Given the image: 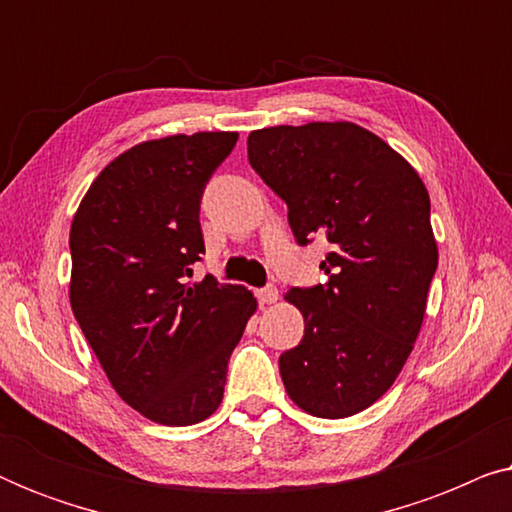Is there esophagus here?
I'll return each instance as SVG.
<instances>
[{"label":"esophagus","mask_w":512,"mask_h":512,"mask_svg":"<svg viewBox=\"0 0 512 512\" xmlns=\"http://www.w3.org/2000/svg\"><path fill=\"white\" fill-rule=\"evenodd\" d=\"M256 298L261 305H272V303H277L279 291L275 289V286H263V289L256 291Z\"/></svg>","instance_id":"esophagus-1"}]
</instances>
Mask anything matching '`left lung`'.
Instances as JSON below:
<instances>
[{
    "mask_svg": "<svg viewBox=\"0 0 512 512\" xmlns=\"http://www.w3.org/2000/svg\"><path fill=\"white\" fill-rule=\"evenodd\" d=\"M247 151L289 207L298 244H333L319 265L328 282L284 296L305 319L300 345L279 356L286 394L314 417H352L387 394L422 328L438 268L429 193L356 123L254 130Z\"/></svg>",
    "mask_w": 512,
    "mask_h": 512,
    "instance_id": "8db88e82",
    "label": "left lung"
}]
</instances>
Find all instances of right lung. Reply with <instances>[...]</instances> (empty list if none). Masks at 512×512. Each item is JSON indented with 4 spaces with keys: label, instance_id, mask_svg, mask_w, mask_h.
<instances>
[{
    "label": "right lung",
    "instance_id": "add662e5",
    "mask_svg": "<svg viewBox=\"0 0 512 512\" xmlns=\"http://www.w3.org/2000/svg\"><path fill=\"white\" fill-rule=\"evenodd\" d=\"M237 132L151 139L111 160L76 209L69 300L111 387L151 422L191 426L221 405L254 293L207 275L200 200Z\"/></svg>",
    "mask_w": 512,
    "mask_h": 512
}]
</instances>
